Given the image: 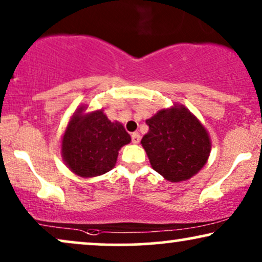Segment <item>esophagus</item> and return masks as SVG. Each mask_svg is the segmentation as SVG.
Returning <instances> with one entry per match:
<instances>
[{"label":"esophagus","mask_w":262,"mask_h":262,"mask_svg":"<svg viewBox=\"0 0 262 262\" xmlns=\"http://www.w3.org/2000/svg\"><path fill=\"white\" fill-rule=\"evenodd\" d=\"M139 141H140V134L139 133L132 134V142H133V144H138Z\"/></svg>","instance_id":"esophagus-1"}]
</instances>
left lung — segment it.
<instances>
[{
    "instance_id": "left-lung-1",
    "label": "left lung",
    "mask_w": 262,
    "mask_h": 262,
    "mask_svg": "<svg viewBox=\"0 0 262 262\" xmlns=\"http://www.w3.org/2000/svg\"><path fill=\"white\" fill-rule=\"evenodd\" d=\"M141 139L152 168L171 183L187 180L207 163L210 140L201 122L185 106L161 110L146 121Z\"/></svg>"
}]
</instances>
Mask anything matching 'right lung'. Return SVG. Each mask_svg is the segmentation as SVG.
I'll list each match as a JSON object with an SVG mask.
<instances>
[{
  "label": "right lung",
  "mask_w": 262,
  "mask_h": 262,
  "mask_svg": "<svg viewBox=\"0 0 262 262\" xmlns=\"http://www.w3.org/2000/svg\"><path fill=\"white\" fill-rule=\"evenodd\" d=\"M81 107L72 116L62 137V157L68 167L79 177L89 178L107 173L115 167L120 148L130 142L123 125L112 123L95 111L82 114Z\"/></svg>",
  "instance_id": "1"
}]
</instances>
